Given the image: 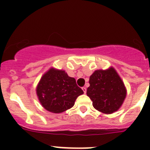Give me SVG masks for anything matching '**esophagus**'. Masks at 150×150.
I'll return each mask as SVG.
<instances>
[{"mask_svg":"<svg viewBox=\"0 0 150 150\" xmlns=\"http://www.w3.org/2000/svg\"><path fill=\"white\" fill-rule=\"evenodd\" d=\"M82 89H83V91L84 93H86V87H83Z\"/></svg>","mask_w":150,"mask_h":150,"instance_id":"esophagus-1","label":"esophagus"}]
</instances>
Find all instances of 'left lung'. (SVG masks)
I'll return each instance as SVG.
<instances>
[{
  "instance_id": "8db88e82",
  "label": "left lung",
  "mask_w": 150,
  "mask_h": 150,
  "mask_svg": "<svg viewBox=\"0 0 150 150\" xmlns=\"http://www.w3.org/2000/svg\"><path fill=\"white\" fill-rule=\"evenodd\" d=\"M89 83L86 93L96 110L111 114L120 108L126 96V90L113 68L96 70L90 76Z\"/></svg>"
}]
</instances>
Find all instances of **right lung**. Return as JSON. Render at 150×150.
I'll return each instance as SVG.
<instances>
[{"mask_svg":"<svg viewBox=\"0 0 150 150\" xmlns=\"http://www.w3.org/2000/svg\"><path fill=\"white\" fill-rule=\"evenodd\" d=\"M83 93L75 78L68 76L64 71L53 68L43 75L37 87L40 103L46 110L54 113L70 109L77 97Z\"/></svg>","mask_w":150,"mask_h":150,"instance_id":"right-lung-1","label":"right lung"}]
</instances>
